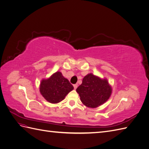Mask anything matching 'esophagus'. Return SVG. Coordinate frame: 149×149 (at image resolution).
<instances>
[{
    "mask_svg": "<svg viewBox=\"0 0 149 149\" xmlns=\"http://www.w3.org/2000/svg\"><path fill=\"white\" fill-rule=\"evenodd\" d=\"M73 86H74V89H76V88H77V87H78V84H74V85H73Z\"/></svg>",
    "mask_w": 149,
    "mask_h": 149,
    "instance_id": "obj_1",
    "label": "esophagus"
}]
</instances>
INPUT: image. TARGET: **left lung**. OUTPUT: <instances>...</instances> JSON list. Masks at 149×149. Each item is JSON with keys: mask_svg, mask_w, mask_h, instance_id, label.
<instances>
[{"mask_svg": "<svg viewBox=\"0 0 149 149\" xmlns=\"http://www.w3.org/2000/svg\"><path fill=\"white\" fill-rule=\"evenodd\" d=\"M112 91L107 79H102L93 73L86 75L82 84L76 89L81 101L91 108H96L105 103L110 97Z\"/></svg>", "mask_w": 149, "mask_h": 149, "instance_id": "1", "label": "left lung"}]
</instances>
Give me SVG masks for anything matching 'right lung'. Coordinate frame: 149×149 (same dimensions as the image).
Wrapping results in <instances>:
<instances>
[{
    "label": "right lung",
    "mask_w": 149,
    "mask_h": 149,
    "mask_svg": "<svg viewBox=\"0 0 149 149\" xmlns=\"http://www.w3.org/2000/svg\"><path fill=\"white\" fill-rule=\"evenodd\" d=\"M73 89V85L60 71H56L47 79H43L40 84V94L48 102L52 104L63 100Z\"/></svg>",
    "instance_id": "obj_1"
}]
</instances>
